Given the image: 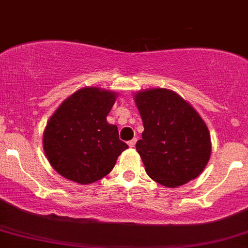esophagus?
Masks as SVG:
<instances>
[{
	"mask_svg": "<svg viewBox=\"0 0 248 248\" xmlns=\"http://www.w3.org/2000/svg\"><path fill=\"white\" fill-rule=\"evenodd\" d=\"M135 142H137V138H134V139L131 140V141H128L129 147H134V146H135Z\"/></svg>",
	"mask_w": 248,
	"mask_h": 248,
	"instance_id": "esophagus-1",
	"label": "esophagus"
}]
</instances>
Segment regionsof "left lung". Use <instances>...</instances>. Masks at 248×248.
<instances>
[{"instance_id":"obj_1","label":"left lung","mask_w":248,"mask_h":248,"mask_svg":"<svg viewBox=\"0 0 248 248\" xmlns=\"http://www.w3.org/2000/svg\"><path fill=\"white\" fill-rule=\"evenodd\" d=\"M144 124L137 151L148 176L168 187H177L199 177L212 152L204 121L178 93L150 89L135 95Z\"/></svg>"}]
</instances>
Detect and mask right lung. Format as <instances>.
Wrapping results in <instances>:
<instances>
[{"label": "right lung", "instance_id": "right-lung-1", "mask_svg": "<svg viewBox=\"0 0 248 248\" xmlns=\"http://www.w3.org/2000/svg\"><path fill=\"white\" fill-rule=\"evenodd\" d=\"M115 93L84 88L65 100L48 120L44 151L59 174L79 184H90L113 170L128 145L119 139L116 124L107 116Z\"/></svg>", "mask_w": 248, "mask_h": 248}]
</instances>
